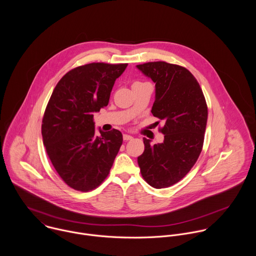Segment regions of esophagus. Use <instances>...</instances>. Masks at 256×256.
<instances>
[{
  "label": "esophagus",
  "instance_id": "esophagus-1",
  "mask_svg": "<svg viewBox=\"0 0 256 256\" xmlns=\"http://www.w3.org/2000/svg\"><path fill=\"white\" fill-rule=\"evenodd\" d=\"M131 139H133L132 136H130V135H128V134H124V135H123V140H124V141H129V140H131Z\"/></svg>",
  "mask_w": 256,
  "mask_h": 256
}]
</instances>
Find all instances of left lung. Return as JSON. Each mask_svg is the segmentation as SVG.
<instances>
[{"mask_svg":"<svg viewBox=\"0 0 256 256\" xmlns=\"http://www.w3.org/2000/svg\"><path fill=\"white\" fill-rule=\"evenodd\" d=\"M137 68L156 84L150 112L164 120V142L152 146L143 138L145 150L138 156L143 178L154 188L170 187L189 172L202 150L208 108L195 76L186 68L166 62H148Z\"/></svg>","mask_w":256,"mask_h":256,"instance_id":"left-lung-1","label":"left lung"}]
</instances>
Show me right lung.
<instances>
[{
    "mask_svg": "<svg viewBox=\"0 0 256 256\" xmlns=\"http://www.w3.org/2000/svg\"><path fill=\"white\" fill-rule=\"evenodd\" d=\"M128 64L90 63L66 74L44 112L41 133L47 154L64 182L78 191L96 188L122 145L120 131L96 134L94 113L108 106L117 78Z\"/></svg>",
    "mask_w": 256,
    "mask_h": 256,
    "instance_id": "right-lung-1",
    "label": "right lung"
}]
</instances>
